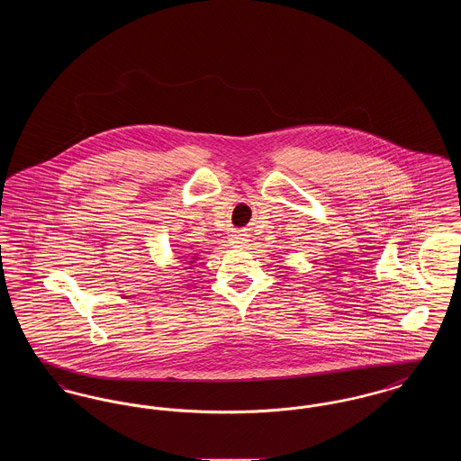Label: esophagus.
Listing matches in <instances>:
<instances>
[{"mask_svg":"<svg viewBox=\"0 0 461 461\" xmlns=\"http://www.w3.org/2000/svg\"><path fill=\"white\" fill-rule=\"evenodd\" d=\"M233 239H235V243H243V241H245V235L239 233V235H235Z\"/></svg>","mask_w":461,"mask_h":461,"instance_id":"esophagus-1","label":"esophagus"}]
</instances>
